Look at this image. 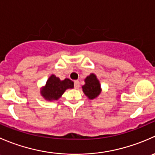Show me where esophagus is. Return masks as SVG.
Wrapping results in <instances>:
<instances>
[{"label": "esophagus", "mask_w": 155, "mask_h": 155, "mask_svg": "<svg viewBox=\"0 0 155 155\" xmlns=\"http://www.w3.org/2000/svg\"><path fill=\"white\" fill-rule=\"evenodd\" d=\"M74 87L76 89H78L79 87V82L78 80H76L74 82Z\"/></svg>", "instance_id": "34e87169"}]
</instances>
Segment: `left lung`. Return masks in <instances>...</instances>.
<instances>
[{
	"label": "left lung",
	"mask_w": 155,
	"mask_h": 155,
	"mask_svg": "<svg viewBox=\"0 0 155 155\" xmlns=\"http://www.w3.org/2000/svg\"><path fill=\"white\" fill-rule=\"evenodd\" d=\"M85 84L82 87L84 94L90 100H94L101 93V87L96 75L91 73L85 78Z\"/></svg>",
	"instance_id": "1"
}]
</instances>
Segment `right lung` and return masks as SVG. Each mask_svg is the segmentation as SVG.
Returning <instances> with one entry per match:
<instances>
[{"label":"right lung","mask_w":155,"mask_h":155,"mask_svg":"<svg viewBox=\"0 0 155 155\" xmlns=\"http://www.w3.org/2000/svg\"><path fill=\"white\" fill-rule=\"evenodd\" d=\"M74 84L69 79L60 80L58 77L51 75L46 82V85L40 91L42 96L47 101H58L62 96L65 91L73 88Z\"/></svg>","instance_id":"right-lung-1"}]
</instances>
